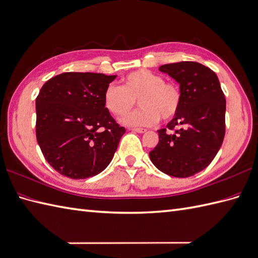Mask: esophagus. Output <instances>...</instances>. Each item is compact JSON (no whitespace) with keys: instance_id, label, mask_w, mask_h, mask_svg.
I'll list each match as a JSON object with an SVG mask.
<instances>
[{"instance_id":"34e87169","label":"esophagus","mask_w":258,"mask_h":258,"mask_svg":"<svg viewBox=\"0 0 258 258\" xmlns=\"http://www.w3.org/2000/svg\"><path fill=\"white\" fill-rule=\"evenodd\" d=\"M133 132H136V133H144V132H146L145 128H142V127H135V128H132Z\"/></svg>"}]
</instances>
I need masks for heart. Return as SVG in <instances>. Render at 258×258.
Returning a JSON list of instances; mask_svg holds the SVG:
<instances>
[{
	"label": "heart",
	"mask_w": 258,
	"mask_h": 258,
	"mask_svg": "<svg viewBox=\"0 0 258 258\" xmlns=\"http://www.w3.org/2000/svg\"><path fill=\"white\" fill-rule=\"evenodd\" d=\"M137 99L142 109L124 117L122 122L151 126L160 117L164 122H169L178 115L182 93L177 83L164 81L163 77L151 70L140 69L125 76L121 87H107L103 95L105 109L116 117L126 115Z\"/></svg>",
	"instance_id": "1"
}]
</instances>
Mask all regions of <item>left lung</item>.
<instances>
[{
    "mask_svg": "<svg viewBox=\"0 0 258 258\" xmlns=\"http://www.w3.org/2000/svg\"><path fill=\"white\" fill-rule=\"evenodd\" d=\"M180 85L178 115L158 131L159 142L149 157L167 175L187 178L211 164L225 135V98L217 75L196 61L163 64Z\"/></svg>",
    "mask_w": 258,
    "mask_h": 258,
    "instance_id": "1",
    "label": "left lung"
}]
</instances>
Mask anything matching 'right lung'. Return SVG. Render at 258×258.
Segmentation results:
<instances>
[{"label":"right lung","mask_w":258,"mask_h":258,"mask_svg":"<svg viewBox=\"0 0 258 258\" xmlns=\"http://www.w3.org/2000/svg\"><path fill=\"white\" fill-rule=\"evenodd\" d=\"M116 76L63 73L46 81L36 98V139L60 175L86 179L110 164L125 128L105 109V89Z\"/></svg>","instance_id":"add662e5"}]
</instances>
